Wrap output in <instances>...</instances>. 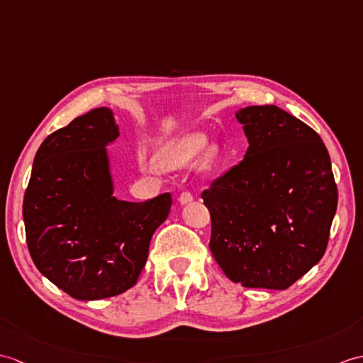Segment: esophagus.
<instances>
[{
  "mask_svg": "<svg viewBox=\"0 0 363 363\" xmlns=\"http://www.w3.org/2000/svg\"><path fill=\"white\" fill-rule=\"evenodd\" d=\"M193 201V195L190 191H182L179 195V202L181 204H189V202Z\"/></svg>",
  "mask_w": 363,
  "mask_h": 363,
  "instance_id": "esophagus-1",
  "label": "esophagus"
}]
</instances>
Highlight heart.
Segmentation results:
<instances>
[{
  "label": "heart",
  "mask_w": 363,
  "mask_h": 363,
  "mask_svg": "<svg viewBox=\"0 0 363 363\" xmlns=\"http://www.w3.org/2000/svg\"><path fill=\"white\" fill-rule=\"evenodd\" d=\"M207 142L206 134L193 131L182 134L178 139L172 140L161 151V162L168 168H182L195 159ZM213 162V150H207L201 157V167L208 168ZM148 170H153V164L148 165Z\"/></svg>",
  "instance_id": "obj_1"
}]
</instances>
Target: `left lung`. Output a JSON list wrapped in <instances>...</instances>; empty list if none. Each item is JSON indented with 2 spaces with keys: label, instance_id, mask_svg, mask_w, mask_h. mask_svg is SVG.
Masks as SVG:
<instances>
[{
  "label": "left lung",
  "instance_id": "obj_1",
  "mask_svg": "<svg viewBox=\"0 0 363 363\" xmlns=\"http://www.w3.org/2000/svg\"><path fill=\"white\" fill-rule=\"evenodd\" d=\"M249 148L202 191L210 250L244 288L286 289L322 259L337 210L331 159L318 134L275 105L237 111Z\"/></svg>",
  "mask_w": 363,
  "mask_h": 363
}]
</instances>
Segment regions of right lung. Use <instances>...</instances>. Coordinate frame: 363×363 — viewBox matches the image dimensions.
<instances>
[{"label": "right lung", "mask_w": 363, "mask_h": 363, "mask_svg": "<svg viewBox=\"0 0 363 363\" xmlns=\"http://www.w3.org/2000/svg\"><path fill=\"white\" fill-rule=\"evenodd\" d=\"M119 136L109 108L77 117L41 143L24 193L32 261L77 300H102L133 288L151 237L170 213V193L143 202L113 195L106 147Z\"/></svg>", "instance_id": "right-lung-1"}]
</instances>
